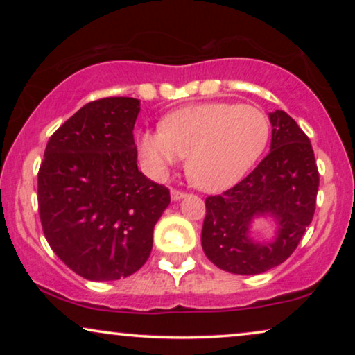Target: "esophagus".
I'll use <instances>...</instances> for the list:
<instances>
[{"label":"esophagus","instance_id":"obj_1","mask_svg":"<svg viewBox=\"0 0 355 355\" xmlns=\"http://www.w3.org/2000/svg\"><path fill=\"white\" fill-rule=\"evenodd\" d=\"M186 197V192L178 191V189H171V198L173 200H181V198Z\"/></svg>","mask_w":355,"mask_h":355}]
</instances>
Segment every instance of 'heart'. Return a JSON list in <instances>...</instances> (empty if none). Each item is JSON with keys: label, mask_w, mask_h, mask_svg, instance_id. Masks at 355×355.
Masks as SVG:
<instances>
[{"label": "heart", "mask_w": 355, "mask_h": 355, "mask_svg": "<svg viewBox=\"0 0 355 355\" xmlns=\"http://www.w3.org/2000/svg\"><path fill=\"white\" fill-rule=\"evenodd\" d=\"M270 119L254 105L213 101L169 113L159 130L137 137L140 159L150 176L164 179L187 157L186 171L198 189L218 192L234 186L263 155Z\"/></svg>", "instance_id": "obj_1"}]
</instances>
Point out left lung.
<instances>
[{
  "mask_svg": "<svg viewBox=\"0 0 355 355\" xmlns=\"http://www.w3.org/2000/svg\"><path fill=\"white\" fill-rule=\"evenodd\" d=\"M271 150L254 171L221 196L207 197L202 247L218 268L234 275H260L288 260L312 223L318 168L312 144L284 111L270 113ZM277 221L273 243L250 239L255 217Z\"/></svg>",
  "mask_w": 355,
  "mask_h": 355,
  "instance_id": "8db88e82",
  "label": "left lung"
}]
</instances>
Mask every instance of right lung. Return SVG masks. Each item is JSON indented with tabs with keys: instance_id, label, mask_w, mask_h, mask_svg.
I'll list each match as a JSON object with an SVG mask.
<instances>
[{
	"instance_id": "1",
	"label": "right lung",
	"mask_w": 355,
	"mask_h": 355,
	"mask_svg": "<svg viewBox=\"0 0 355 355\" xmlns=\"http://www.w3.org/2000/svg\"><path fill=\"white\" fill-rule=\"evenodd\" d=\"M140 101L87 103L48 140L38 171V211L53 252L82 278L113 281L148 260L169 191L137 168Z\"/></svg>"
}]
</instances>
